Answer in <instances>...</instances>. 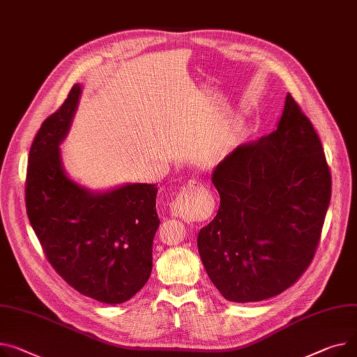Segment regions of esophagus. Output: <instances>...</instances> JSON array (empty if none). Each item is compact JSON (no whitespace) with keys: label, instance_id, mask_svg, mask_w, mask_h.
Instances as JSON below:
<instances>
[{"label":"esophagus","instance_id":"1","mask_svg":"<svg viewBox=\"0 0 357 357\" xmlns=\"http://www.w3.org/2000/svg\"><path fill=\"white\" fill-rule=\"evenodd\" d=\"M204 189V185L198 181H189L186 185H183L181 188V192L171 204L172 215L183 220H192L199 211L197 195H199Z\"/></svg>","mask_w":357,"mask_h":357}]
</instances>
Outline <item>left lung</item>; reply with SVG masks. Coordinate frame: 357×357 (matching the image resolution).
I'll return each instance as SVG.
<instances>
[{"label":"left lung","mask_w":357,"mask_h":357,"mask_svg":"<svg viewBox=\"0 0 357 357\" xmlns=\"http://www.w3.org/2000/svg\"><path fill=\"white\" fill-rule=\"evenodd\" d=\"M221 202L198 234L213 286L254 303L291 287L310 266L331 197L319 135L289 93L277 129L234 149L212 172Z\"/></svg>","instance_id":"obj_1"}]
</instances>
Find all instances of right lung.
I'll list each match as a JSON object with an SVG mask.
<instances>
[{"label": "right lung", "mask_w": 357, "mask_h": 357, "mask_svg": "<svg viewBox=\"0 0 357 357\" xmlns=\"http://www.w3.org/2000/svg\"><path fill=\"white\" fill-rule=\"evenodd\" d=\"M80 93V84L71 87L33 140L26 178L27 215L45 258L68 286L98 301L121 304L151 277L159 227L158 186L126 183L91 192L66 175L59 146Z\"/></svg>", "instance_id": "right-lung-1"}]
</instances>
